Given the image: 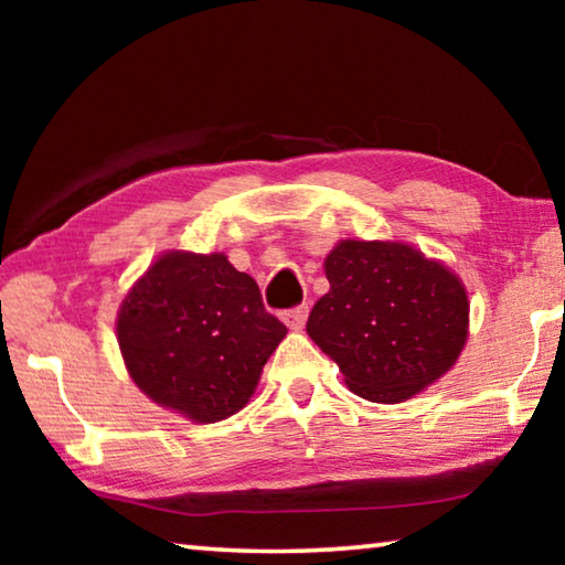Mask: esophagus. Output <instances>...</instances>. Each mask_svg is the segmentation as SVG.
I'll return each mask as SVG.
<instances>
[{"label": "esophagus", "instance_id": "obj_1", "mask_svg": "<svg viewBox=\"0 0 565 565\" xmlns=\"http://www.w3.org/2000/svg\"><path fill=\"white\" fill-rule=\"evenodd\" d=\"M306 317H309V306H306V303L294 306V309L281 311V321H284L289 329H294V331H299V329L303 327Z\"/></svg>", "mask_w": 565, "mask_h": 565}]
</instances>
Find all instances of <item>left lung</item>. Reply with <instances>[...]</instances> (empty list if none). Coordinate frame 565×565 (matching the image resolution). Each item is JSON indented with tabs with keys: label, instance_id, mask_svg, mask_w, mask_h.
Segmentation results:
<instances>
[{
	"label": "left lung",
	"instance_id": "obj_1",
	"mask_svg": "<svg viewBox=\"0 0 565 565\" xmlns=\"http://www.w3.org/2000/svg\"><path fill=\"white\" fill-rule=\"evenodd\" d=\"M323 266L331 289L313 303L306 331L353 394L398 404L454 366L468 299L444 264L398 242H341Z\"/></svg>",
	"mask_w": 565,
	"mask_h": 565
}]
</instances>
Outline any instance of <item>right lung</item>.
Listing matches in <instances>:
<instances>
[{
    "instance_id": "1",
    "label": "right lung",
    "mask_w": 565,
    "mask_h": 565,
    "mask_svg": "<svg viewBox=\"0 0 565 565\" xmlns=\"http://www.w3.org/2000/svg\"><path fill=\"white\" fill-rule=\"evenodd\" d=\"M117 337L151 401L214 424L246 406L286 327L224 254L169 252L127 294Z\"/></svg>"
}]
</instances>
